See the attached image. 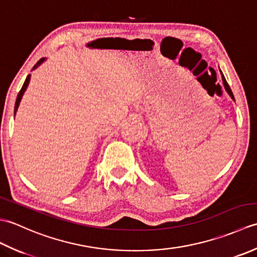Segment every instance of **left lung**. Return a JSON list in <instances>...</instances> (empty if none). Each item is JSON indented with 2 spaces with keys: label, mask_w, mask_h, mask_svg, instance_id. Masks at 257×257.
I'll return each instance as SVG.
<instances>
[{
  "label": "left lung",
  "mask_w": 257,
  "mask_h": 257,
  "mask_svg": "<svg viewBox=\"0 0 257 257\" xmlns=\"http://www.w3.org/2000/svg\"><path fill=\"white\" fill-rule=\"evenodd\" d=\"M220 73H221V75H222V81H223V85H224V88H225V90L227 91V94L230 95V97L232 98V99L235 101V99H234V96H233V92H232V90H231V88H230V86H228V84L226 83V79H225V77H224V75H223V73L221 72V69H220Z\"/></svg>",
  "instance_id": "left-lung-1"
}]
</instances>
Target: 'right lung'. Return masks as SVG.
Segmentation results:
<instances>
[{"label":"right lung","instance_id":"add662e5","mask_svg":"<svg viewBox=\"0 0 257 257\" xmlns=\"http://www.w3.org/2000/svg\"><path fill=\"white\" fill-rule=\"evenodd\" d=\"M45 61H46V58H41L40 61H38V62L35 64V66L33 67L32 70L36 69L38 66H40V65H42ZM30 80H31V75H29V76H27V77H26V79H25V81H24V84H23V86H22V88H21V90H20V92H19L18 97H16L15 107H14V117H15V114H16V111H18V108H19V106H20V102H21V100H22V97H23L24 92H25V90H26V88H27V86H29V84H30Z\"/></svg>","mask_w":257,"mask_h":257}]
</instances>
